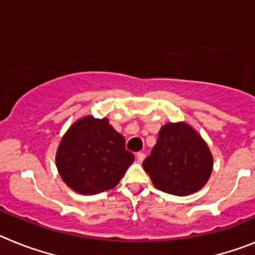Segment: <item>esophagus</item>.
<instances>
[{"mask_svg": "<svg viewBox=\"0 0 255 255\" xmlns=\"http://www.w3.org/2000/svg\"><path fill=\"white\" fill-rule=\"evenodd\" d=\"M144 158H145V153L143 152L136 153V159H138V162H143Z\"/></svg>", "mask_w": 255, "mask_h": 255, "instance_id": "obj_1", "label": "esophagus"}]
</instances>
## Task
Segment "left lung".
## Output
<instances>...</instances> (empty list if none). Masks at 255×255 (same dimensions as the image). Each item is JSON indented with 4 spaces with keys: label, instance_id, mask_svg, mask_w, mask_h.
<instances>
[{
    "label": "left lung",
    "instance_id": "1",
    "mask_svg": "<svg viewBox=\"0 0 255 255\" xmlns=\"http://www.w3.org/2000/svg\"><path fill=\"white\" fill-rule=\"evenodd\" d=\"M143 167L158 190L193 194L206 185L213 158L200 135L186 124H166Z\"/></svg>",
    "mask_w": 255,
    "mask_h": 255
}]
</instances>
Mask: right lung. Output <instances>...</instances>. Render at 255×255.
<instances>
[{"mask_svg":"<svg viewBox=\"0 0 255 255\" xmlns=\"http://www.w3.org/2000/svg\"><path fill=\"white\" fill-rule=\"evenodd\" d=\"M134 162L125 139L107 119L87 116L74 124L56 154L58 172L73 190L92 195L112 189Z\"/></svg>","mask_w":255,"mask_h":255,"instance_id":"add662e5","label":"right lung"}]
</instances>
